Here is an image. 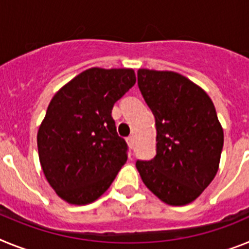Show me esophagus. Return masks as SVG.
<instances>
[{
    "label": "esophagus",
    "instance_id": "esophagus-1",
    "mask_svg": "<svg viewBox=\"0 0 249 249\" xmlns=\"http://www.w3.org/2000/svg\"><path fill=\"white\" fill-rule=\"evenodd\" d=\"M126 142H127V145H129V148L133 149L134 145H135V142H134V137H127L126 138Z\"/></svg>",
    "mask_w": 249,
    "mask_h": 249
}]
</instances>
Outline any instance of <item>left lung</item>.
Listing matches in <instances>:
<instances>
[{
  "label": "left lung",
  "mask_w": 249,
  "mask_h": 249,
  "mask_svg": "<svg viewBox=\"0 0 249 249\" xmlns=\"http://www.w3.org/2000/svg\"><path fill=\"white\" fill-rule=\"evenodd\" d=\"M138 86L157 127V154L137 160L140 177L166 204H188L218 172L224 139L214 105L204 90L173 71L139 69Z\"/></svg>",
  "instance_id": "left-lung-1"
}]
</instances>
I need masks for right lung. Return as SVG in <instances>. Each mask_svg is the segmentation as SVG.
I'll return each mask as SVG.
<instances>
[{
  "mask_svg": "<svg viewBox=\"0 0 249 249\" xmlns=\"http://www.w3.org/2000/svg\"><path fill=\"white\" fill-rule=\"evenodd\" d=\"M131 69L92 68L56 92L37 133L40 163L50 185L71 204L103 196L127 160L116 133L114 104L135 84Z\"/></svg>",
  "mask_w": 249,
  "mask_h": 249,
  "instance_id": "1",
  "label": "right lung"
}]
</instances>
